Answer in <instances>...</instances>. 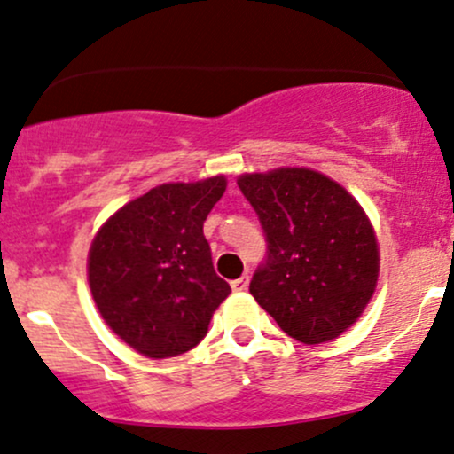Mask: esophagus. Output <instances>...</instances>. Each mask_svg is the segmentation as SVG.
Returning a JSON list of instances; mask_svg holds the SVG:
<instances>
[{
  "label": "esophagus",
  "instance_id": "esophagus-1",
  "mask_svg": "<svg viewBox=\"0 0 454 454\" xmlns=\"http://www.w3.org/2000/svg\"><path fill=\"white\" fill-rule=\"evenodd\" d=\"M247 285H250V276H241V278L232 280L231 287L235 289V291H246V289H247Z\"/></svg>",
  "mask_w": 454,
  "mask_h": 454
}]
</instances>
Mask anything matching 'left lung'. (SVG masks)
Here are the masks:
<instances>
[{"label": "left lung", "mask_w": 454, "mask_h": 454, "mask_svg": "<svg viewBox=\"0 0 454 454\" xmlns=\"http://www.w3.org/2000/svg\"><path fill=\"white\" fill-rule=\"evenodd\" d=\"M237 184L267 241L250 294L294 340L313 346L340 337L379 280V243L361 204L304 167L243 174Z\"/></svg>", "instance_id": "8db88e82"}]
</instances>
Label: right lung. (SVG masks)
I'll list each match as a JSON object with an SVG mask.
<instances>
[{"label":"right lung","mask_w":454,"mask_h":454,"mask_svg":"<svg viewBox=\"0 0 454 454\" xmlns=\"http://www.w3.org/2000/svg\"><path fill=\"white\" fill-rule=\"evenodd\" d=\"M223 191V176L160 184L119 208L90 243L89 285L99 315L150 359L198 346L231 294L202 231Z\"/></svg>","instance_id":"obj_1"}]
</instances>
